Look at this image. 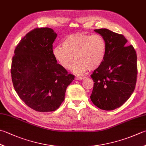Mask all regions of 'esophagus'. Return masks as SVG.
I'll list each match as a JSON object with an SVG mask.
<instances>
[{
	"instance_id": "esophagus-1",
	"label": "esophagus",
	"mask_w": 146,
	"mask_h": 146,
	"mask_svg": "<svg viewBox=\"0 0 146 146\" xmlns=\"http://www.w3.org/2000/svg\"><path fill=\"white\" fill-rule=\"evenodd\" d=\"M86 78V77H79V76H76V79L77 80H79V81H81L82 79H84Z\"/></svg>"
}]
</instances>
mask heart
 I'll return each instance as SVG.
<instances>
[{"mask_svg":"<svg viewBox=\"0 0 146 146\" xmlns=\"http://www.w3.org/2000/svg\"><path fill=\"white\" fill-rule=\"evenodd\" d=\"M62 46L54 48V57L65 69L71 67L75 58L73 72L77 74L96 69L105 58L106 42L100 35L76 33L66 37Z\"/></svg>","mask_w":146,"mask_h":146,"instance_id":"heart-1","label":"heart"}]
</instances>
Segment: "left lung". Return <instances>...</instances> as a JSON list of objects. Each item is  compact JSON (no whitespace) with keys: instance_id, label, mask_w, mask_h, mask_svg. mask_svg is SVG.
Instances as JSON below:
<instances>
[{"instance_id":"1","label":"left lung","mask_w":146,"mask_h":146,"mask_svg":"<svg viewBox=\"0 0 146 146\" xmlns=\"http://www.w3.org/2000/svg\"><path fill=\"white\" fill-rule=\"evenodd\" d=\"M106 42L105 58L91 77L94 82L91 100L99 109L112 111L130 97L137 82V54L127 40L106 29L94 30Z\"/></svg>"}]
</instances>
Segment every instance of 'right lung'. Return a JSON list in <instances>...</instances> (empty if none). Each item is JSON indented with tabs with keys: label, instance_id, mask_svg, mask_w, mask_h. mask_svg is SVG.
<instances>
[{
	"label": "right lung",
	"instance_id": "1",
	"mask_svg": "<svg viewBox=\"0 0 146 146\" xmlns=\"http://www.w3.org/2000/svg\"><path fill=\"white\" fill-rule=\"evenodd\" d=\"M56 37L50 28L32 30L16 46L13 57L11 73L15 90L27 106L38 112L58 108L74 79L53 56Z\"/></svg>",
	"mask_w": 146,
	"mask_h": 146
}]
</instances>
